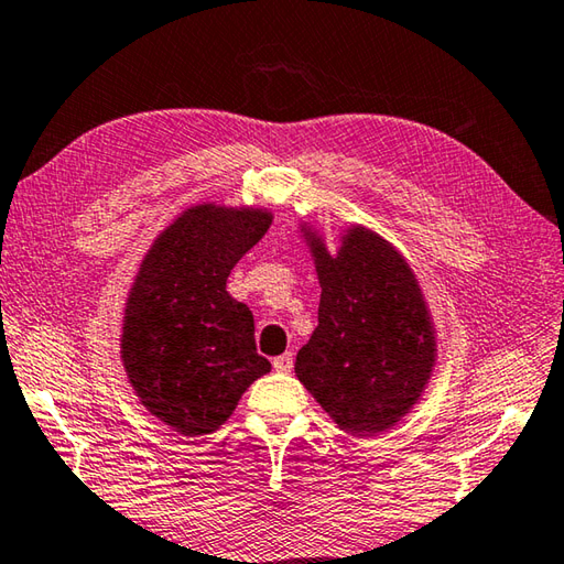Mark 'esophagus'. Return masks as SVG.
I'll return each instance as SVG.
<instances>
[{
    "label": "esophagus",
    "mask_w": 564,
    "mask_h": 564,
    "mask_svg": "<svg viewBox=\"0 0 564 564\" xmlns=\"http://www.w3.org/2000/svg\"><path fill=\"white\" fill-rule=\"evenodd\" d=\"M273 369L279 371V373H289L293 369V355H291V351H285V355L275 357L273 359Z\"/></svg>",
    "instance_id": "34e87169"
}]
</instances>
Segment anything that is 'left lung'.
Returning <instances> with one entry per match:
<instances>
[{
    "mask_svg": "<svg viewBox=\"0 0 564 564\" xmlns=\"http://www.w3.org/2000/svg\"><path fill=\"white\" fill-rule=\"evenodd\" d=\"M301 231L323 293L295 377L345 433H383L433 377L437 339L421 283L403 253L367 227H349L337 253L313 227Z\"/></svg>",
    "mask_w": 564,
    "mask_h": 564,
    "instance_id": "left-lung-1",
    "label": "left lung"
}]
</instances>
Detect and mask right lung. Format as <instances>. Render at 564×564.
I'll use <instances>...</instances> for the list:
<instances>
[{"mask_svg": "<svg viewBox=\"0 0 564 564\" xmlns=\"http://www.w3.org/2000/svg\"><path fill=\"white\" fill-rule=\"evenodd\" d=\"M263 207H187L153 239L131 283L119 355L141 405L185 437L227 423L241 393L271 371L253 315L227 275L267 235Z\"/></svg>", "mask_w": 564, "mask_h": 564, "instance_id": "add662e5", "label": "right lung"}]
</instances>
